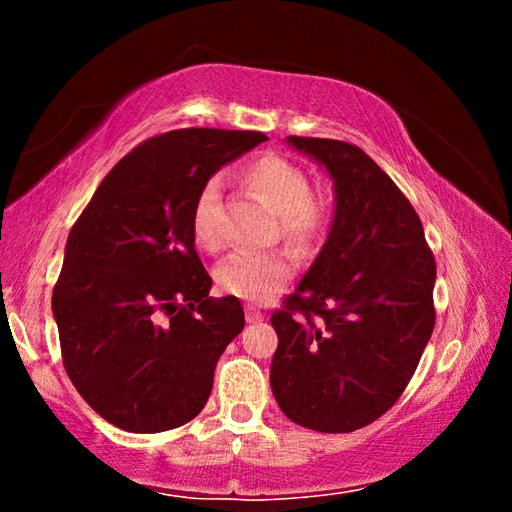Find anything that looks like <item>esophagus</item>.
Returning <instances> with one entry per match:
<instances>
[{
	"label": "esophagus",
	"mask_w": 512,
	"mask_h": 512,
	"mask_svg": "<svg viewBox=\"0 0 512 512\" xmlns=\"http://www.w3.org/2000/svg\"><path fill=\"white\" fill-rule=\"evenodd\" d=\"M246 320H248V323H262L264 314L259 309H255V307H248L246 309Z\"/></svg>",
	"instance_id": "obj_1"
}]
</instances>
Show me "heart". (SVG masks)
Wrapping results in <instances>:
<instances>
[{"label":"heart","instance_id":"1","mask_svg":"<svg viewBox=\"0 0 512 512\" xmlns=\"http://www.w3.org/2000/svg\"><path fill=\"white\" fill-rule=\"evenodd\" d=\"M246 183L280 216L284 241L296 250H314L327 235L329 205L311 194L309 173L289 158L268 153L257 158L244 173ZM221 180L210 178L198 189L192 210V228L198 244H219ZM291 277V262L280 253H232L219 266L225 291L250 302H268L284 289Z\"/></svg>","mask_w":512,"mask_h":512}]
</instances>
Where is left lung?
I'll use <instances>...</instances> for the list:
<instances>
[{
	"label": "left lung",
	"mask_w": 512,
	"mask_h": 512,
	"mask_svg": "<svg viewBox=\"0 0 512 512\" xmlns=\"http://www.w3.org/2000/svg\"><path fill=\"white\" fill-rule=\"evenodd\" d=\"M334 180L314 264L275 311L271 388L300 427L348 433L397 402L431 339L436 262L418 214L359 146L287 137Z\"/></svg>",
	"instance_id": "left-lung-1"
}]
</instances>
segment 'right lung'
Segmentation results:
<instances>
[{
    "mask_svg": "<svg viewBox=\"0 0 512 512\" xmlns=\"http://www.w3.org/2000/svg\"><path fill=\"white\" fill-rule=\"evenodd\" d=\"M264 133L183 128L121 158L67 237L54 311L76 391L133 433L203 411L216 361L244 329L235 296L210 298L192 210L207 180Z\"/></svg>",
    "mask_w": 512,
    "mask_h": 512,
    "instance_id": "obj_1",
    "label": "right lung"
}]
</instances>
